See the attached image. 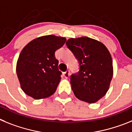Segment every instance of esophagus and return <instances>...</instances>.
Returning a JSON list of instances; mask_svg holds the SVG:
<instances>
[{"label":"esophagus","mask_w":132,"mask_h":132,"mask_svg":"<svg viewBox=\"0 0 132 132\" xmlns=\"http://www.w3.org/2000/svg\"><path fill=\"white\" fill-rule=\"evenodd\" d=\"M70 74V71L69 70L66 71L65 72L63 73V75H64V77L66 78H68L69 77Z\"/></svg>","instance_id":"obj_1"}]
</instances>
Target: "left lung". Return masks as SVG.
Wrapping results in <instances>:
<instances>
[{
    "instance_id": "8db88e82",
    "label": "left lung",
    "mask_w": 132,
    "mask_h": 132,
    "mask_svg": "<svg viewBox=\"0 0 132 132\" xmlns=\"http://www.w3.org/2000/svg\"><path fill=\"white\" fill-rule=\"evenodd\" d=\"M66 44L80 65L70 77L74 95L86 102H96L105 96L113 76L110 53L102 42L86 36L70 38Z\"/></svg>"
}]
</instances>
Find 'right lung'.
Segmentation results:
<instances>
[{
	"instance_id": "add662e5",
	"label": "right lung",
	"mask_w": 132,
	"mask_h": 132,
	"mask_svg": "<svg viewBox=\"0 0 132 132\" xmlns=\"http://www.w3.org/2000/svg\"><path fill=\"white\" fill-rule=\"evenodd\" d=\"M66 41L54 35L34 39L22 49L16 64V74L22 90L39 100L52 96L56 90L62 72L55 52Z\"/></svg>"
}]
</instances>
